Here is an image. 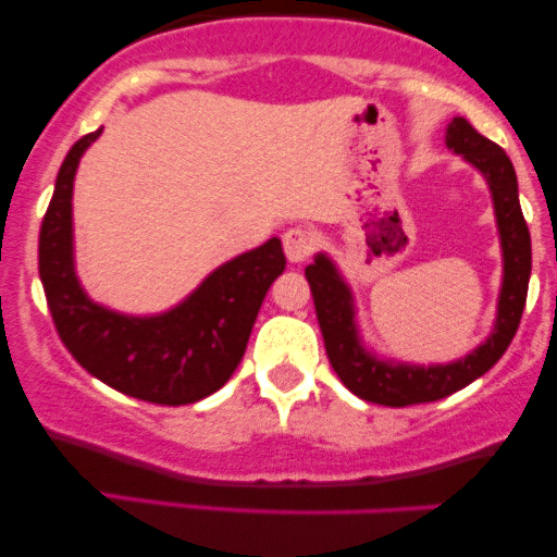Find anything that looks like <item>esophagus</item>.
Segmentation results:
<instances>
[{
    "label": "esophagus",
    "mask_w": 557,
    "mask_h": 557,
    "mask_svg": "<svg viewBox=\"0 0 557 557\" xmlns=\"http://www.w3.org/2000/svg\"><path fill=\"white\" fill-rule=\"evenodd\" d=\"M283 248H285V257L287 261H293V264H300V261H306L314 253L317 248V238L311 230L306 227H290L287 233L283 235Z\"/></svg>",
    "instance_id": "obj_1"
}]
</instances>
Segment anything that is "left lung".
Here are the masks:
<instances>
[{
	"label": "left lung",
	"mask_w": 557,
	"mask_h": 557,
	"mask_svg": "<svg viewBox=\"0 0 557 557\" xmlns=\"http://www.w3.org/2000/svg\"><path fill=\"white\" fill-rule=\"evenodd\" d=\"M445 144L484 172L492 188V198H495L505 277L500 306H497V330L492 332L487 343L479 345L474 354L466 356L463 361L447 363V367H389V363L376 361L359 345L350 293L337 277L330 259L317 257L314 264L306 267V280H309L311 296H314L317 319L332 369L350 393L369 403H380V406L403 408L413 406V403H432L471 385L476 376L490 372L508 350L521 324L523 306H527L529 274H532V238H529L527 220L521 212L513 164L500 146L484 138L463 117H456L447 125Z\"/></svg>",
	"instance_id": "1"
}]
</instances>
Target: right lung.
Listing matches in <instances>:
<instances>
[{
    "label": "right lung",
    "instance_id": "obj_1",
    "mask_svg": "<svg viewBox=\"0 0 557 557\" xmlns=\"http://www.w3.org/2000/svg\"><path fill=\"white\" fill-rule=\"evenodd\" d=\"M101 133L75 140L57 175L38 233V274L57 335L86 372L131 398L188 406L233 376L267 290L285 270L277 238L227 261L164 317L133 319L83 296L73 270V177Z\"/></svg>",
    "mask_w": 557,
    "mask_h": 557
}]
</instances>
